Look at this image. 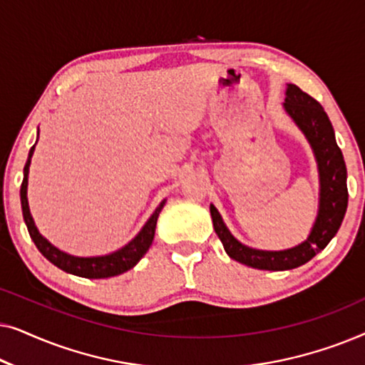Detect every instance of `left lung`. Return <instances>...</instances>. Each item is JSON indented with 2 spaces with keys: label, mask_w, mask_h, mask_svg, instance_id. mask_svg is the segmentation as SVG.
<instances>
[{
  "label": "left lung",
  "mask_w": 365,
  "mask_h": 365,
  "mask_svg": "<svg viewBox=\"0 0 365 365\" xmlns=\"http://www.w3.org/2000/svg\"><path fill=\"white\" fill-rule=\"evenodd\" d=\"M282 108L306 136L317 163L319 209L306 241L282 251L249 247L232 236L216 206L211 204L209 207L214 231L221 239L227 256L249 267L264 271H287L311 261L337 234L346 216L349 199L346 163L324 108L296 84H287Z\"/></svg>",
  "instance_id": "1"
}]
</instances>
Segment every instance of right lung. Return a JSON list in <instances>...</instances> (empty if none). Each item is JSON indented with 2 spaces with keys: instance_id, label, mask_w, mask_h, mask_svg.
<instances>
[{
  "instance_id": "1",
  "label": "right lung",
  "mask_w": 365,
  "mask_h": 365,
  "mask_svg": "<svg viewBox=\"0 0 365 365\" xmlns=\"http://www.w3.org/2000/svg\"><path fill=\"white\" fill-rule=\"evenodd\" d=\"M38 138H39V129H38ZM36 143H34V146L29 149L28 161L24 164L23 184H21V191H19V196H21L24 224H26L29 236H31L33 242L36 244L39 252H41L49 262H53L54 266L63 269L64 272H69L73 274V276H79V277L106 279V277L119 276V274L133 269L139 261H141L144 254L149 251V247H151L154 232H156L159 212L163 211L164 204H166V199H163V201L159 202L156 211L151 214V217H149L146 224L141 227V231H139L128 244H124L123 247H119L118 251L104 254V256H89V257H79V256H73V254L64 252L61 249L54 246V244L49 242L48 239L38 231L36 224H34V219L31 216V211H29L28 176H29V166H31V158H33L34 148H36Z\"/></svg>"
}]
</instances>
